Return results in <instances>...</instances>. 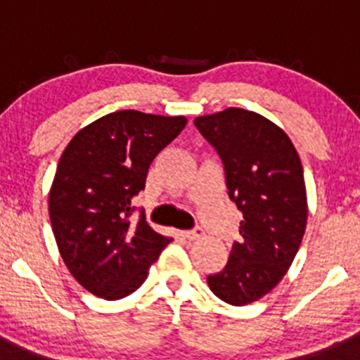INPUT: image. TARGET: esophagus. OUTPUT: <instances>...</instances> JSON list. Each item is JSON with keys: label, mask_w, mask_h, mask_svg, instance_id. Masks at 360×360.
I'll use <instances>...</instances> for the list:
<instances>
[{"label": "esophagus", "mask_w": 360, "mask_h": 360, "mask_svg": "<svg viewBox=\"0 0 360 360\" xmlns=\"http://www.w3.org/2000/svg\"><path fill=\"white\" fill-rule=\"evenodd\" d=\"M179 235L184 238V240H197V238H200L203 235V230L200 226H197V228H193V230L179 231Z\"/></svg>", "instance_id": "obj_1"}]
</instances>
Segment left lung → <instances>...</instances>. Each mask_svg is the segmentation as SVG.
I'll return each mask as SVG.
<instances>
[{
	"label": "left lung",
	"instance_id": "left-lung-1",
	"mask_svg": "<svg viewBox=\"0 0 360 360\" xmlns=\"http://www.w3.org/2000/svg\"><path fill=\"white\" fill-rule=\"evenodd\" d=\"M224 165L230 198L244 214L226 266L207 277L235 307L268 294L291 266L307 226V190L291 139L257 112L228 108L195 118Z\"/></svg>",
	"mask_w": 360,
	"mask_h": 360
}]
</instances>
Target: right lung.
<instances>
[{
    "label": "right lung",
    "instance_id": "1",
    "mask_svg": "<svg viewBox=\"0 0 360 360\" xmlns=\"http://www.w3.org/2000/svg\"><path fill=\"white\" fill-rule=\"evenodd\" d=\"M184 125V116L116 111L79 130L64 150L49 195L50 223L68 270L89 292L129 296L172 240L146 223L144 210L132 219V198Z\"/></svg>",
    "mask_w": 360,
    "mask_h": 360
}]
</instances>
